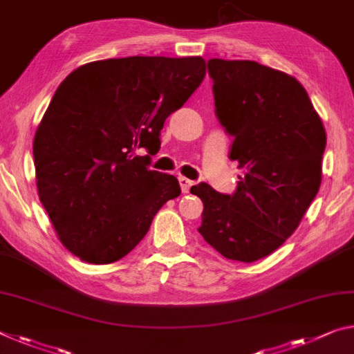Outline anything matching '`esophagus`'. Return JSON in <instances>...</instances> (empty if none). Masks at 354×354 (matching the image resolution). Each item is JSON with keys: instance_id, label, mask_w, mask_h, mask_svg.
<instances>
[{"instance_id": "esophagus-1", "label": "esophagus", "mask_w": 354, "mask_h": 354, "mask_svg": "<svg viewBox=\"0 0 354 354\" xmlns=\"http://www.w3.org/2000/svg\"><path fill=\"white\" fill-rule=\"evenodd\" d=\"M179 186H181L183 194H187L190 186H192V181H190V179H187V178H184V176H179Z\"/></svg>"}]
</instances>
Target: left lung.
<instances>
[{
    "mask_svg": "<svg viewBox=\"0 0 354 354\" xmlns=\"http://www.w3.org/2000/svg\"><path fill=\"white\" fill-rule=\"evenodd\" d=\"M207 72L243 176L233 195L190 187L203 201L198 232L228 260L252 263L293 234L317 197L326 132L295 77L249 59L212 58Z\"/></svg>",
    "mask_w": 354,
    "mask_h": 354,
    "instance_id": "1",
    "label": "left lung"
}]
</instances>
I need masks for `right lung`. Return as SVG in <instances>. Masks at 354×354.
Here are the masks:
<instances>
[{
	"label": "right lung",
	"instance_id": "obj_1",
	"mask_svg": "<svg viewBox=\"0 0 354 354\" xmlns=\"http://www.w3.org/2000/svg\"><path fill=\"white\" fill-rule=\"evenodd\" d=\"M205 74L200 56H129L83 64L56 89L32 143L36 184L59 241L80 260H121L179 197L178 179L148 165L165 120Z\"/></svg>",
	"mask_w": 354,
	"mask_h": 354
}]
</instances>
